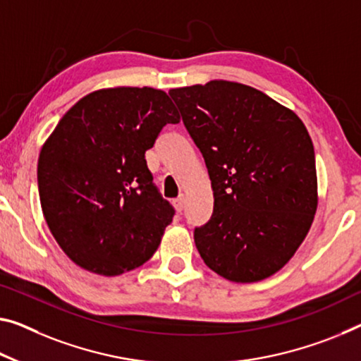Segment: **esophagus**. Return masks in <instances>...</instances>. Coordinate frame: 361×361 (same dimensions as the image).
Returning <instances> with one entry per match:
<instances>
[{"instance_id":"obj_1","label":"esophagus","mask_w":361,"mask_h":361,"mask_svg":"<svg viewBox=\"0 0 361 361\" xmlns=\"http://www.w3.org/2000/svg\"><path fill=\"white\" fill-rule=\"evenodd\" d=\"M184 207H185V197L182 195V197H179L177 200H174V208L177 209V212H182V209H184Z\"/></svg>"}]
</instances>
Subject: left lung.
Instances as JSON below:
<instances>
[{"label":"left lung","instance_id":"left-lung-1","mask_svg":"<svg viewBox=\"0 0 361 361\" xmlns=\"http://www.w3.org/2000/svg\"><path fill=\"white\" fill-rule=\"evenodd\" d=\"M207 163L213 216L195 229L204 264L232 282H258L289 263L318 208L314 148L292 109L229 80L171 88Z\"/></svg>","mask_w":361,"mask_h":361}]
</instances>
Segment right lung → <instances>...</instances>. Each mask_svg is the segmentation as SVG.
I'll use <instances>...</instances> for the list:
<instances>
[{
  "instance_id": "obj_1",
  "label": "right lung",
  "mask_w": 361,
  "mask_h": 361,
  "mask_svg": "<svg viewBox=\"0 0 361 361\" xmlns=\"http://www.w3.org/2000/svg\"><path fill=\"white\" fill-rule=\"evenodd\" d=\"M179 119L158 88H102L80 98L43 143L42 212L61 250L82 269L119 276L158 250L174 208L154 187L145 152Z\"/></svg>"
}]
</instances>
